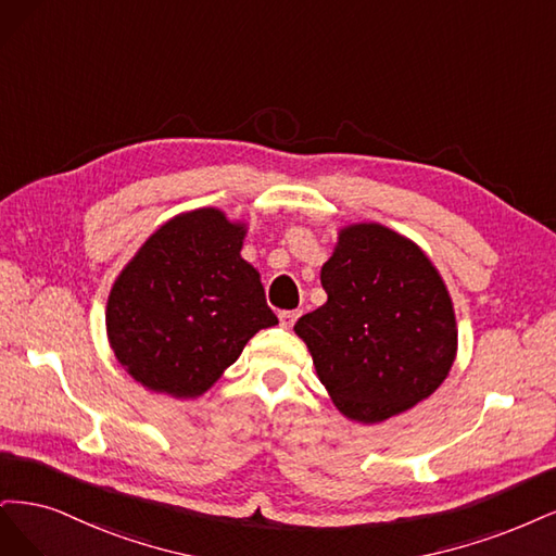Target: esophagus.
I'll list each match as a JSON object with an SVG mask.
<instances>
[{
    "mask_svg": "<svg viewBox=\"0 0 556 556\" xmlns=\"http://www.w3.org/2000/svg\"><path fill=\"white\" fill-rule=\"evenodd\" d=\"M298 316H300V312H281V314H279V324H281V328L291 330V328L295 326Z\"/></svg>",
    "mask_w": 556,
    "mask_h": 556,
    "instance_id": "obj_1",
    "label": "esophagus"
}]
</instances>
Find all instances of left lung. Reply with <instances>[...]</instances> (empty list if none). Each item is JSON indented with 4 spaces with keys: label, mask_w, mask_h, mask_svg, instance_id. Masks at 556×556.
<instances>
[{
    "label": "left lung",
    "mask_w": 556,
    "mask_h": 556,
    "mask_svg": "<svg viewBox=\"0 0 556 556\" xmlns=\"http://www.w3.org/2000/svg\"><path fill=\"white\" fill-rule=\"evenodd\" d=\"M324 307L295 332L344 416L379 422L429 397L455 361L451 295L420 249L379 224L339 232L320 270Z\"/></svg>",
    "instance_id": "obj_1"
}]
</instances>
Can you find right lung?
I'll return each mask as SVG.
<instances>
[{
    "label": "right lung",
    "mask_w": 556,
    "mask_h": 556,
    "mask_svg": "<svg viewBox=\"0 0 556 556\" xmlns=\"http://www.w3.org/2000/svg\"><path fill=\"white\" fill-rule=\"evenodd\" d=\"M244 226L193 210L161 226L117 277L105 312L111 346L136 381L195 397L279 324L242 256Z\"/></svg>",
    "instance_id": "add662e5"
}]
</instances>
